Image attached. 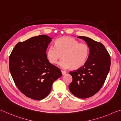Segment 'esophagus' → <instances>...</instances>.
<instances>
[{"label":"esophagus","instance_id":"obj_1","mask_svg":"<svg viewBox=\"0 0 121 121\" xmlns=\"http://www.w3.org/2000/svg\"><path fill=\"white\" fill-rule=\"evenodd\" d=\"M61 72H62V74L64 75H65V74H66V72L65 71H61Z\"/></svg>","mask_w":121,"mask_h":121}]
</instances>
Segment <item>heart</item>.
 Listing matches in <instances>:
<instances>
[{
  "label": "heart",
  "mask_w": 121,
  "mask_h": 121,
  "mask_svg": "<svg viewBox=\"0 0 121 121\" xmlns=\"http://www.w3.org/2000/svg\"><path fill=\"white\" fill-rule=\"evenodd\" d=\"M90 48L88 44L80 43L75 38L63 37L58 38L55 42V47L51 46L46 52V57L52 65L59 63L63 69L71 68L78 70L86 65L89 57Z\"/></svg>",
  "instance_id": "heart-1"
}]
</instances>
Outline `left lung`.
<instances>
[{
	"label": "left lung",
	"instance_id": "left-lung-1",
	"mask_svg": "<svg viewBox=\"0 0 121 121\" xmlns=\"http://www.w3.org/2000/svg\"><path fill=\"white\" fill-rule=\"evenodd\" d=\"M90 48L86 65L78 70L69 72L73 80L69 85L71 92L80 98H87L97 94L102 87L111 66V56L101 42L79 36Z\"/></svg>",
	"mask_w": 121,
	"mask_h": 121
}]
</instances>
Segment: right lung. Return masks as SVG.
I'll return each mask as SVG.
<instances>
[{"label": "right lung", "instance_id": "right-lung-1", "mask_svg": "<svg viewBox=\"0 0 121 121\" xmlns=\"http://www.w3.org/2000/svg\"><path fill=\"white\" fill-rule=\"evenodd\" d=\"M51 39L43 35L19 42L9 57V71L17 88L34 100L46 98L54 82L62 75L60 69L49 63L46 57Z\"/></svg>", "mask_w": 121, "mask_h": 121}]
</instances>
